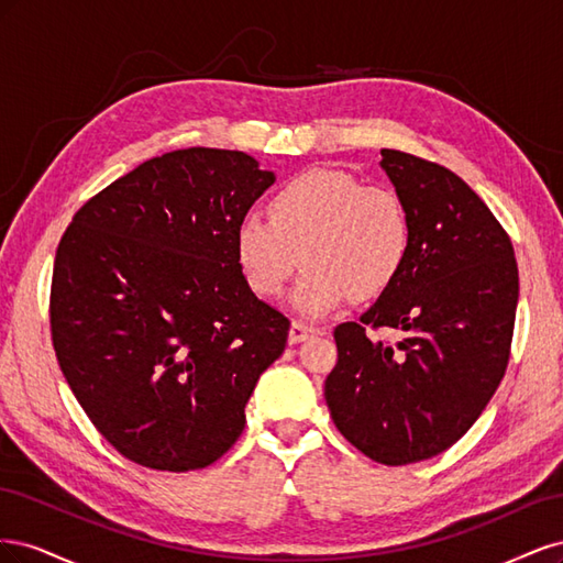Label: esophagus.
<instances>
[{"label": "esophagus", "instance_id": "1", "mask_svg": "<svg viewBox=\"0 0 563 563\" xmlns=\"http://www.w3.org/2000/svg\"><path fill=\"white\" fill-rule=\"evenodd\" d=\"M319 329L312 327V323H305V321H294L291 323V331H288V343L296 345L302 343V340H308L310 335H317Z\"/></svg>", "mask_w": 563, "mask_h": 563}]
</instances>
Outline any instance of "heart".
<instances>
[{
	"instance_id": "b5f03b06",
	"label": "heart",
	"mask_w": 563,
	"mask_h": 563,
	"mask_svg": "<svg viewBox=\"0 0 563 563\" xmlns=\"http://www.w3.org/2000/svg\"><path fill=\"white\" fill-rule=\"evenodd\" d=\"M411 251V220L385 185H362L335 168H308L269 197V218L249 211L234 228V253L251 291L277 298L302 261L294 308L319 317L395 284Z\"/></svg>"
}]
</instances>
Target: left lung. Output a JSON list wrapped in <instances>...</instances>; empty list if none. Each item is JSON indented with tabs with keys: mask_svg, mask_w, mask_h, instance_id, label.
I'll list each match as a JSON object with an SVG mask.
<instances>
[{
	"mask_svg": "<svg viewBox=\"0 0 563 563\" xmlns=\"http://www.w3.org/2000/svg\"><path fill=\"white\" fill-rule=\"evenodd\" d=\"M380 155L411 220V251L378 302L335 327L323 397L354 449L397 467L451 449L496 395L519 269L509 234L463 178L408 152ZM383 328L400 343L367 333Z\"/></svg>",
	"mask_w": 563,
	"mask_h": 563,
	"instance_id": "obj_1",
	"label": "left lung"
}]
</instances>
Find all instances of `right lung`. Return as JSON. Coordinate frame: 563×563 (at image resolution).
Wrapping results in <instances>:
<instances>
[{
    "label": "right lung",
    "mask_w": 563,
    "mask_h": 563,
    "mask_svg": "<svg viewBox=\"0 0 563 563\" xmlns=\"http://www.w3.org/2000/svg\"><path fill=\"white\" fill-rule=\"evenodd\" d=\"M275 183L246 152L147 159L75 213L51 279V340L84 413L150 470L190 472L244 430L288 321L255 298L234 228Z\"/></svg>",
    "instance_id": "add662e5"
}]
</instances>
